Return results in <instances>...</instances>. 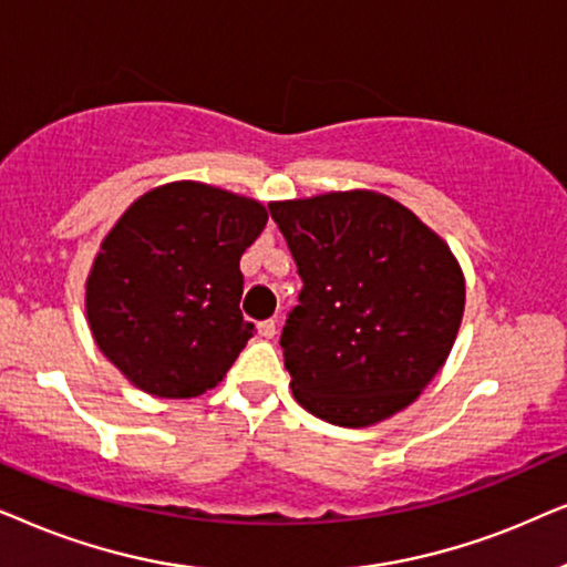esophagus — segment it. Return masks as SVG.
Segmentation results:
<instances>
[{
	"label": "esophagus",
	"instance_id": "34e87169",
	"mask_svg": "<svg viewBox=\"0 0 567 567\" xmlns=\"http://www.w3.org/2000/svg\"><path fill=\"white\" fill-rule=\"evenodd\" d=\"M259 334L264 337V339H271L277 334V321L275 319H267V321H261L259 323Z\"/></svg>",
	"mask_w": 567,
	"mask_h": 567
}]
</instances>
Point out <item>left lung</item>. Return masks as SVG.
I'll return each instance as SVG.
<instances>
[{
    "mask_svg": "<svg viewBox=\"0 0 567 567\" xmlns=\"http://www.w3.org/2000/svg\"><path fill=\"white\" fill-rule=\"evenodd\" d=\"M269 213L303 279L279 337L298 404L342 427L402 412L462 327L464 275L446 240L362 188L271 202Z\"/></svg>",
    "mask_w": 567,
    "mask_h": 567,
    "instance_id": "left-lung-1",
    "label": "left lung"
}]
</instances>
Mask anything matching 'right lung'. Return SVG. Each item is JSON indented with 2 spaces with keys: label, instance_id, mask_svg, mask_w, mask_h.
<instances>
[{
  "label": "right lung",
  "instance_id": "1",
  "mask_svg": "<svg viewBox=\"0 0 567 567\" xmlns=\"http://www.w3.org/2000/svg\"><path fill=\"white\" fill-rule=\"evenodd\" d=\"M269 215L199 181L157 186L103 238L85 285L95 344L134 386L163 399L215 389L254 337L240 313V256Z\"/></svg>",
  "mask_w": 567,
  "mask_h": 567
}]
</instances>
